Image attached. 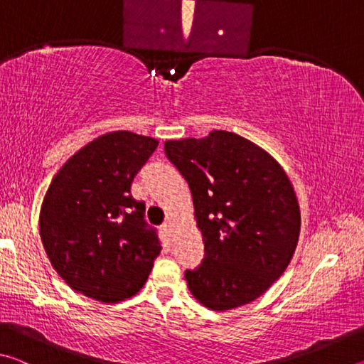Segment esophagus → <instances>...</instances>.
I'll return each instance as SVG.
<instances>
[{
    "label": "esophagus",
    "mask_w": 364,
    "mask_h": 364,
    "mask_svg": "<svg viewBox=\"0 0 364 364\" xmlns=\"http://www.w3.org/2000/svg\"><path fill=\"white\" fill-rule=\"evenodd\" d=\"M162 231L167 234V236H171V234H173V223H171V221H165L162 225Z\"/></svg>",
    "instance_id": "1"
}]
</instances>
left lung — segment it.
Returning a JSON list of instances; mask_svg holds the SVG:
<instances>
[{"instance_id": "obj_1", "label": "left lung", "mask_w": 364, "mask_h": 364, "mask_svg": "<svg viewBox=\"0 0 364 364\" xmlns=\"http://www.w3.org/2000/svg\"><path fill=\"white\" fill-rule=\"evenodd\" d=\"M165 156L188 181L204 260L186 269L191 294L215 311L260 297L297 247L300 208L286 171L236 133L165 141Z\"/></svg>"}]
</instances>
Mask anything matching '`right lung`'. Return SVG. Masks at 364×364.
<instances>
[{"label": "right lung", "mask_w": 364, "mask_h": 364, "mask_svg": "<svg viewBox=\"0 0 364 364\" xmlns=\"http://www.w3.org/2000/svg\"><path fill=\"white\" fill-rule=\"evenodd\" d=\"M159 141L112 132L83 146L53 178L40 210V236L53 268L86 297L115 304L144 286L160 242L144 221L133 178Z\"/></svg>", "instance_id": "right-lung-1"}]
</instances>
